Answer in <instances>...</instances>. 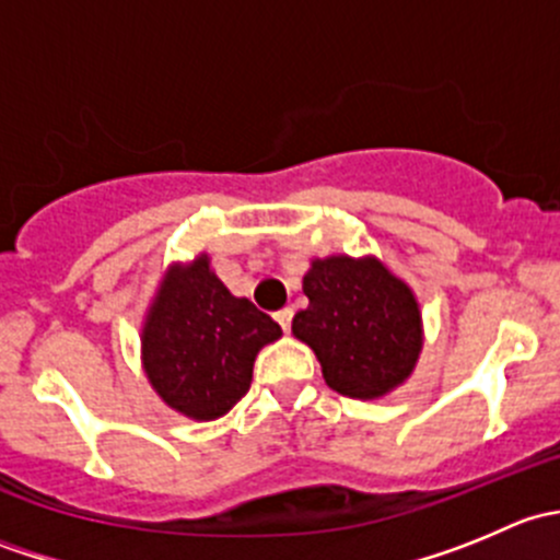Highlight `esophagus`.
<instances>
[{"label":"esophagus","instance_id":"esophagus-1","mask_svg":"<svg viewBox=\"0 0 560 560\" xmlns=\"http://www.w3.org/2000/svg\"><path fill=\"white\" fill-rule=\"evenodd\" d=\"M292 308H281V312H276V322H279L281 325V330L284 332H290V327H292Z\"/></svg>","mask_w":560,"mask_h":560}]
</instances>
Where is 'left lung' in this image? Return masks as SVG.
I'll return each mask as SVG.
<instances>
[{
  "mask_svg": "<svg viewBox=\"0 0 560 560\" xmlns=\"http://www.w3.org/2000/svg\"><path fill=\"white\" fill-rule=\"evenodd\" d=\"M308 308L292 332L314 349L327 387L349 398H382L404 385L422 352L415 292L376 257L332 254L303 276Z\"/></svg>",
  "mask_w": 560,
  "mask_h": 560,
  "instance_id": "obj_1",
  "label": "left lung"
}]
</instances>
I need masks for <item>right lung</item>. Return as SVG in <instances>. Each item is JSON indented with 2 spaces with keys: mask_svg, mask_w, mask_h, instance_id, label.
<instances>
[{
  "mask_svg": "<svg viewBox=\"0 0 560 560\" xmlns=\"http://www.w3.org/2000/svg\"><path fill=\"white\" fill-rule=\"evenodd\" d=\"M281 327L211 270L208 254L175 262L145 314L143 369L151 387L191 420H217L248 393L254 358Z\"/></svg>",
  "mask_w": 560,
  "mask_h": 560,
  "instance_id": "add662e5",
  "label": "right lung"
}]
</instances>
